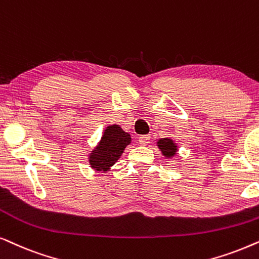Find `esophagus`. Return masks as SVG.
<instances>
[{"instance_id":"1","label":"esophagus","mask_w":259,"mask_h":259,"mask_svg":"<svg viewBox=\"0 0 259 259\" xmlns=\"http://www.w3.org/2000/svg\"><path fill=\"white\" fill-rule=\"evenodd\" d=\"M150 141V136L149 135H142L139 137V143L141 146H147Z\"/></svg>"}]
</instances>
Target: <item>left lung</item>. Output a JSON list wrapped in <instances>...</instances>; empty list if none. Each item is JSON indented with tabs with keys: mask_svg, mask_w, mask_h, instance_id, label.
Wrapping results in <instances>:
<instances>
[{
	"mask_svg": "<svg viewBox=\"0 0 259 259\" xmlns=\"http://www.w3.org/2000/svg\"><path fill=\"white\" fill-rule=\"evenodd\" d=\"M156 146L158 149H160L161 154L163 155L165 158H173L179 150L177 142H175L173 139H170V137L157 140Z\"/></svg>",
	"mask_w": 259,
	"mask_h": 259,
	"instance_id": "left-lung-1",
	"label": "left lung"
}]
</instances>
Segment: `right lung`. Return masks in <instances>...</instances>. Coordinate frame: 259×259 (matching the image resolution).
<instances>
[{
  "mask_svg": "<svg viewBox=\"0 0 259 259\" xmlns=\"http://www.w3.org/2000/svg\"><path fill=\"white\" fill-rule=\"evenodd\" d=\"M130 143L132 136L129 133L124 132L118 124H109L103 130L99 142L88 155L90 167L99 173L111 170Z\"/></svg>",
  "mask_w": 259,
  "mask_h": 259,
  "instance_id": "1",
  "label": "right lung"
}]
</instances>
